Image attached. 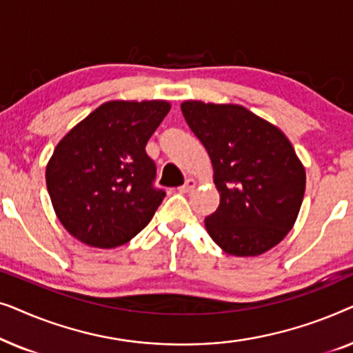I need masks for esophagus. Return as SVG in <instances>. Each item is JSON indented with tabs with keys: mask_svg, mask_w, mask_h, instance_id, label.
<instances>
[{
	"mask_svg": "<svg viewBox=\"0 0 353 353\" xmlns=\"http://www.w3.org/2000/svg\"><path fill=\"white\" fill-rule=\"evenodd\" d=\"M196 188V181L192 180V178H188L186 180V183L183 186H180L178 188V191L180 192H190V191H192Z\"/></svg>",
	"mask_w": 353,
	"mask_h": 353,
	"instance_id": "1",
	"label": "esophagus"
}]
</instances>
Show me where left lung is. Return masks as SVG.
<instances>
[{"mask_svg": "<svg viewBox=\"0 0 353 353\" xmlns=\"http://www.w3.org/2000/svg\"><path fill=\"white\" fill-rule=\"evenodd\" d=\"M181 112L214 167L220 205L205 219L215 244L255 257L281 243L296 223L305 168L281 130L238 104L185 101Z\"/></svg>", "mask_w": 353, "mask_h": 353, "instance_id": "left-lung-1", "label": "left lung"}]
</instances>
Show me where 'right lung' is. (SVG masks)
I'll return each instance as SVG.
<instances>
[{
	"label": "right lung",
	"instance_id": "obj_1",
	"mask_svg": "<svg viewBox=\"0 0 353 353\" xmlns=\"http://www.w3.org/2000/svg\"><path fill=\"white\" fill-rule=\"evenodd\" d=\"M170 110L167 101H109L57 143L46 186L62 226L86 245L119 248L156 214L165 191L154 188L146 144Z\"/></svg>",
	"mask_w": 353,
	"mask_h": 353
}]
</instances>
